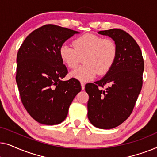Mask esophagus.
Returning a JSON list of instances; mask_svg holds the SVG:
<instances>
[{"label":"esophagus","instance_id":"esophagus-1","mask_svg":"<svg viewBox=\"0 0 157 157\" xmlns=\"http://www.w3.org/2000/svg\"><path fill=\"white\" fill-rule=\"evenodd\" d=\"M81 89L82 90H84L85 89V83L83 82H81Z\"/></svg>","mask_w":157,"mask_h":157}]
</instances>
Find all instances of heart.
I'll return each mask as SVG.
<instances>
[{"label":"heart","mask_w":157,"mask_h":157,"mask_svg":"<svg viewBox=\"0 0 157 157\" xmlns=\"http://www.w3.org/2000/svg\"><path fill=\"white\" fill-rule=\"evenodd\" d=\"M73 46L62 44L59 48V55L63 63L70 68L76 67L80 57L84 56V64L71 73V76L79 81H88L98 74H107L117 59V45L111 38L86 33L75 38Z\"/></svg>","instance_id":"heart-1"}]
</instances>
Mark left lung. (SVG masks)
Returning <instances> with one entry per match:
<instances>
[{
	"label": "left lung",
	"instance_id": "1",
	"mask_svg": "<svg viewBox=\"0 0 157 157\" xmlns=\"http://www.w3.org/2000/svg\"><path fill=\"white\" fill-rule=\"evenodd\" d=\"M116 42L115 63L101 80L87 83L88 118L96 127L110 129L119 126L132 113L140 94L144 68L139 45L128 33L119 29L101 31ZM106 85L108 87L103 89Z\"/></svg>",
	"mask_w": 157,
	"mask_h": 157
}]
</instances>
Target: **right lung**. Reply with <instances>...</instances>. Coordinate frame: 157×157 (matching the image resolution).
Returning <instances> with one entry per match:
<instances>
[{
	"label": "right lung",
	"instance_id": "obj_1",
	"mask_svg": "<svg viewBox=\"0 0 157 157\" xmlns=\"http://www.w3.org/2000/svg\"><path fill=\"white\" fill-rule=\"evenodd\" d=\"M78 31L48 24L31 32L17 54L16 80L21 99L31 117L38 123L56 125L67 117L75 96L81 91L76 78L62 81L68 70L59 48Z\"/></svg>",
	"mask_w": 157,
	"mask_h": 157
}]
</instances>
